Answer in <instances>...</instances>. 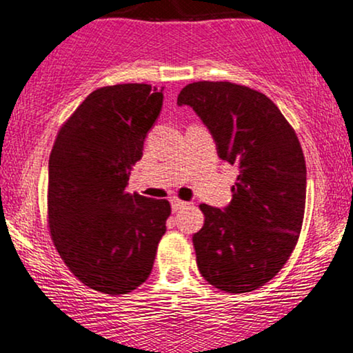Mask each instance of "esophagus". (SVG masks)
Instances as JSON below:
<instances>
[{"mask_svg":"<svg viewBox=\"0 0 353 353\" xmlns=\"http://www.w3.org/2000/svg\"><path fill=\"white\" fill-rule=\"evenodd\" d=\"M187 205H189V203H187V201L179 200V199H177V196H174V199H171V206H172L174 211H179L182 208H185Z\"/></svg>","mask_w":353,"mask_h":353,"instance_id":"esophagus-1","label":"esophagus"}]
</instances>
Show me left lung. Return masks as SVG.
<instances>
[{"label": "left lung", "instance_id": "1", "mask_svg": "<svg viewBox=\"0 0 353 353\" xmlns=\"http://www.w3.org/2000/svg\"><path fill=\"white\" fill-rule=\"evenodd\" d=\"M177 105L194 108L219 158L239 168L228 208L200 205L196 266L216 289L252 292L283 270L302 231L307 166L299 137L270 98L239 83H189Z\"/></svg>", "mask_w": 353, "mask_h": 353}]
</instances>
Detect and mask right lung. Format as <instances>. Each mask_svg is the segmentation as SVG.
Masks as SVG:
<instances>
[{"mask_svg": "<svg viewBox=\"0 0 353 353\" xmlns=\"http://www.w3.org/2000/svg\"><path fill=\"white\" fill-rule=\"evenodd\" d=\"M163 105L148 83L92 92L56 135L48 228L69 271L97 292L129 294L148 279L171 214L168 200L125 192Z\"/></svg>", "mask_w": 353, "mask_h": 353, "instance_id": "1", "label": "right lung"}]
</instances>
